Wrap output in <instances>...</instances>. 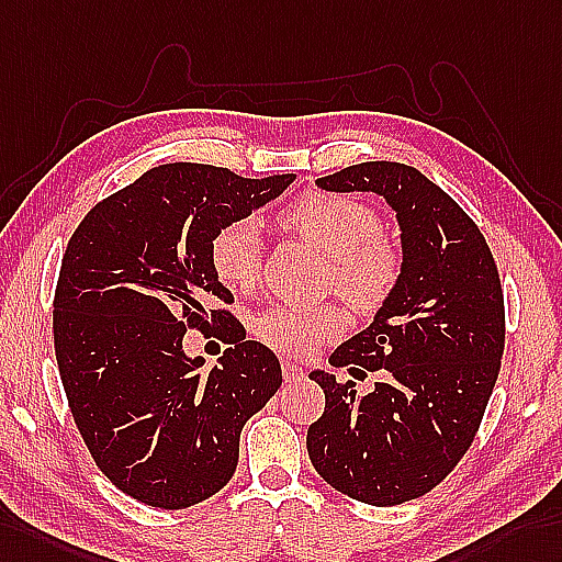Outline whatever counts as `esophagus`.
Listing matches in <instances>:
<instances>
[{"label": "esophagus", "mask_w": 562, "mask_h": 562, "mask_svg": "<svg viewBox=\"0 0 562 562\" xmlns=\"http://www.w3.org/2000/svg\"><path fill=\"white\" fill-rule=\"evenodd\" d=\"M281 369H283V379L285 381H300V379L305 376V369L300 367V364H295V362H291V360H283Z\"/></svg>", "instance_id": "34e87169"}]
</instances>
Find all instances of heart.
<instances>
[{"label":"heart","mask_w":562,"mask_h":562,"mask_svg":"<svg viewBox=\"0 0 562 562\" xmlns=\"http://www.w3.org/2000/svg\"><path fill=\"white\" fill-rule=\"evenodd\" d=\"M279 224L328 259L326 285L355 312H376L398 289L403 255L398 245L381 234V218L369 204L312 190L281 210ZM210 262L216 279L228 289H252L262 269V238L255 218H236L218 228L210 243ZM346 328V312L334 303L273 305L252 322L259 344L295 358L331 344Z\"/></svg>","instance_id":"1"}]
</instances>
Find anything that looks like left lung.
I'll return each instance as SVG.
<instances>
[{"instance_id": "1", "label": "left lung", "mask_w": 562, "mask_h": 562, "mask_svg": "<svg viewBox=\"0 0 562 562\" xmlns=\"http://www.w3.org/2000/svg\"><path fill=\"white\" fill-rule=\"evenodd\" d=\"M317 186L384 195L403 231L398 289L328 358L379 372L372 393L310 374L326 398L307 429L314 470L340 494L389 508L439 486L474 441L505 348L501 277L482 231L415 167L362 161Z\"/></svg>"}]
</instances>
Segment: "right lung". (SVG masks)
<instances>
[{
    "instance_id": "right-lung-1",
    "label": "right lung",
    "mask_w": 562,
    "mask_h": 562,
    "mask_svg": "<svg viewBox=\"0 0 562 562\" xmlns=\"http://www.w3.org/2000/svg\"><path fill=\"white\" fill-rule=\"evenodd\" d=\"M293 173L243 178L212 164H161L83 216L54 289L52 334L76 427L123 494L161 510L222 491L240 431L281 386L267 346L226 310L210 243L281 195ZM188 327L232 348L210 375L182 352Z\"/></svg>"
}]
</instances>
